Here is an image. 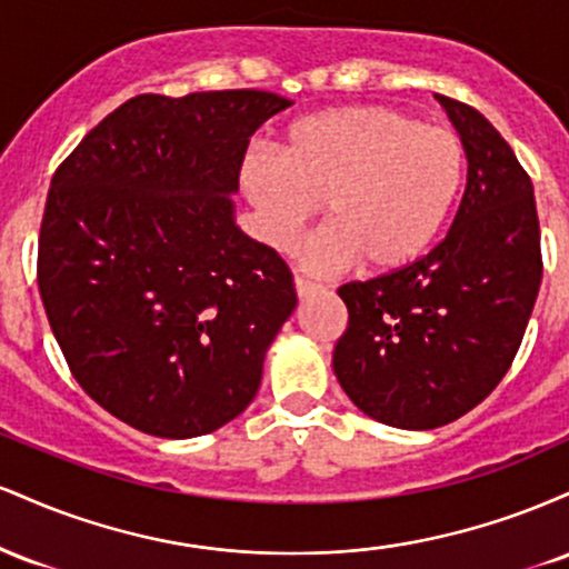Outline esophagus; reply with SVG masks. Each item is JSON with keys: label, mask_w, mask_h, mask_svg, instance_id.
<instances>
[{"label": "esophagus", "mask_w": 569, "mask_h": 569, "mask_svg": "<svg viewBox=\"0 0 569 569\" xmlns=\"http://www.w3.org/2000/svg\"><path fill=\"white\" fill-rule=\"evenodd\" d=\"M293 289H297V297H299V299H307V297H312V293L321 291V286L312 283V280L297 278V280H293Z\"/></svg>", "instance_id": "1"}]
</instances>
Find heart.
Segmentation results:
<instances>
[{"instance_id": "b5f03b06", "label": "heart", "mask_w": 569, "mask_h": 569, "mask_svg": "<svg viewBox=\"0 0 569 569\" xmlns=\"http://www.w3.org/2000/svg\"><path fill=\"white\" fill-rule=\"evenodd\" d=\"M462 166L455 130L393 107H345L293 122L280 154H248L240 187L276 251L297 243L326 200L331 221L302 246L305 270L337 276L367 259L369 270L390 272L439 234Z\"/></svg>"}]
</instances>
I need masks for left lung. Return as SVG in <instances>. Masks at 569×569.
I'll use <instances>...</instances> for the list:
<instances>
[{"instance_id":"8db88e82","label":"left lung","mask_w":569,"mask_h":569,"mask_svg":"<svg viewBox=\"0 0 569 569\" xmlns=\"http://www.w3.org/2000/svg\"><path fill=\"white\" fill-rule=\"evenodd\" d=\"M466 149V192L428 257L345 283L335 375L371 420L430 430L498 388L538 299L543 262L532 181L485 114L436 96Z\"/></svg>"}]
</instances>
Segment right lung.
Segmentation results:
<instances>
[{"mask_svg": "<svg viewBox=\"0 0 569 569\" xmlns=\"http://www.w3.org/2000/svg\"><path fill=\"white\" fill-rule=\"evenodd\" d=\"M264 90L130 98L50 181L39 293L82 390L160 439L243 411L297 307L291 272L234 221L248 139L289 109Z\"/></svg>", "mask_w": 569, "mask_h": 569, "instance_id": "obj_1", "label": "right lung"}]
</instances>
